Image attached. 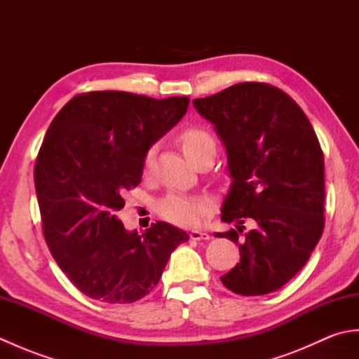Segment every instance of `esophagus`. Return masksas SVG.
<instances>
[{"mask_svg": "<svg viewBox=\"0 0 359 359\" xmlns=\"http://www.w3.org/2000/svg\"><path fill=\"white\" fill-rule=\"evenodd\" d=\"M189 238H191L193 241H208L210 234L199 231V230H193L191 233H189Z\"/></svg>", "mask_w": 359, "mask_h": 359, "instance_id": "esophagus-1", "label": "esophagus"}]
</instances>
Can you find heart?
Masks as SVG:
<instances>
[{
    "label": "heart",
    "instance_id": "b5f03b06",
    "mask_svg": "<svg viewBox=\"0 0 359 359\" xmlns=\"http://www.w3.org/2000/svg\"><path fill=\"white\" fill-rule=\"evenodd\" d=\"M179 144L184 154L194 163L197 158L216 151V143L208 131L201 126H187L180 131ZM152 163V149L144 157V166L149 168ZM158 215L168 222L179 226H194L201 222L210 210V202L202 197L172 193L158 202Z\"/></svg>",
    "mask_w": 359,
    "mask_h": 359
}]
</instances>
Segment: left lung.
<instances>
[{
	"mask_svg": "<svg viewBox=\"0 0 359 359\" xmlns=\"http://www.w3.org/2000/svg\"><path fill=\"white\" fill-rule=\"evenodd\" d=\"M215 125L233 179L217 233L239 247L241 261L220 280L233 293L276 292L299 271L324 231V154L310 120L292 97L269 83H239L196 98ZM245 219L257 224L243 233Z\"/></svg>",
	"mask_w": 359,
	"mask_h": 359,
	"instance_id": "8db88e82",
	"label": "left lung"
}]
</instances>
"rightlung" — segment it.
Listing matches in <instances>:
<instances>
[{"label":"right lung","mask_w":359,"mask_h":359,"mask_svg":"<svg viewBox=\"0 0 359 359\" xmlns=\"http://www.w3.org/2000/svg\"><path fill=\"white\" fill-rule=\"evenodd\" d=\"M188 103V97L94 90L71 98L44 135L34 170L44 239L60 269L93 299H142L189 239L166 222L129 233L117 217L126 189L140 184L151 144L184 117Z\"/></svg>","instance_id":"add662e5"}]
</instances>
